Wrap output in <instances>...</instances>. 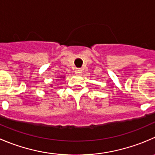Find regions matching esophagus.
<instances>
[{"label": "esophagus", "mask_w": 155, "mask_h": 155, "mask_svg": "<svg viewBox=\"0 0 155 155\" xmlns=\"http://www.w3.org/2000/svg\"><path fill=\"white\" fill-rule=\"evenodd\" d=\"M75 73H76V74H77V75H80L81 73H82V70L79 68L76 69V70H75Z\"/></svg>", "instance_id": "obj_1"}]
</instances>
